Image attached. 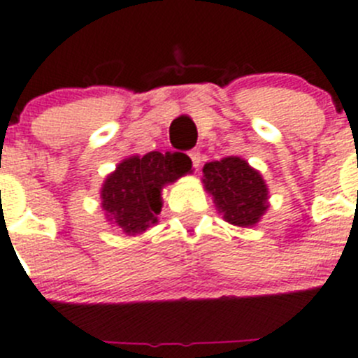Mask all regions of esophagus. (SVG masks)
<instances>
[{
	"mask_svg": "<svg viewBox=\"0 0 358 358\" xmlns=\"http://www.w3.org/2000/svg\"><path fill=\"white\" fill-rule=\"evenodd\" d=\"M190 160H192V164H194V168L198 169L199 168V164H201V153L198 152V150H192V152L189 153Z\"/></svg>",
	"mask_w": 358,
	"mask_h": 358,
	"instance_id": "34e87169",
	"label": "esophagus"
}]
</instances>
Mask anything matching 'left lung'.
I'll return each mask as SVG.
<instances>
[{
  "label": "left lung",
  "instance_id": "1",
  "mask_svg": "<svg viewBox=\"0 0 358 358\" xmlns=\"http://www.w3.org/2000/svg\"><path fill=\"white\" fill-rule=\"evenodd\" d=\"M201 182L222 219L238 228L258 224L270 206L265 178L242 157L206 162Z\"/></svg>",
  "mask_w": 358,
  "mask_h": 358
}]
</instances>
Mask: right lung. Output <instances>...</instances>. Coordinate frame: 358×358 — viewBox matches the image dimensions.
<instances>
[{
    "mask_svg": "<svg viewBox=\"0 0 358 358\" xmlns=\"http://www.w3.org/2000/svg\"><path fill=\"white\" fill-rule=\"evenodd\" d=\"M189 173H192V162L185 153L148 152L127 157L102 183L103 215L123 235H143L159 222L164 187Z\"/></svg>",
    "mask_w": 358,
    "mask_h": 358,
    "instance_id": "obj_1",
    "label": "right lung"
}]
</instances>
